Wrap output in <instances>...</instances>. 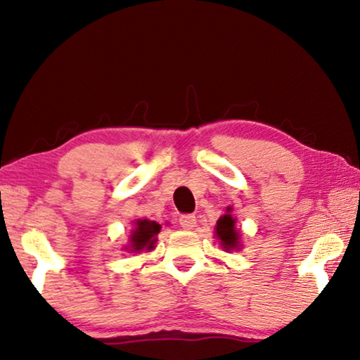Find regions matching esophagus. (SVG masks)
I'll list each match as a JSON object with an SVG mask.
<instances>
[{
	"mask_svg": "<svg viewBox=\"0 0 360 360\" xmlns=\"http://www.w3.org/2000/svg\"><path fill=\"white\" fill-rule=\"evenodd\" d=\"M179 224L184 230H192L195 225H197V217L193 214H182L179 217Z\"/></svg>",
	"mask_w": 360,
	"mask_h": 360,
	"instance_id": "obj_1",
	"label": "esophagus"
}]
</instances>
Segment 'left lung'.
<instances>
[{
    "label": "left lung",
    "instance_id": "left-lung-1",
    "mask_svg": "<svg viewBox=\"0 0 360 360\" xmlns=\"http://www.w3.org/2000/svg\"><path fill=\"white\" fill-rule=\"evenodd\" d=\"M231 208H227V212L224 216L219 217L216 224V238L221 243L224 251H233V249H240V231L236 230L235 224L236 219L230 214Z\"/></svg>",
    "mask_w": 360,
    "mask_h": 360
}]
</instances>
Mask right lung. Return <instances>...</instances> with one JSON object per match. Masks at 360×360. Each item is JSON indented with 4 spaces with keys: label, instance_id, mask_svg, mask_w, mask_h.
<instances>
[{
    "label": "right lung",
    "instance_id": "right-lung-1",
    "mask_svg": "<svg viewBox=\"0 0 360 360\" xmlns=\"http://www.w3.org/2000/svg\"><path fill=\"white\" fill-rule=\"evenodd\" d=\"M162 225L155 221H148V219H138L135 222V229L131 230L130 243L125 246L127 251L130 252H141L143 249L150 251L155 248V236L160 231Z\"/></svg>",
    "mask_w": 360,
    "mask_h": 360
}]
</instances>
